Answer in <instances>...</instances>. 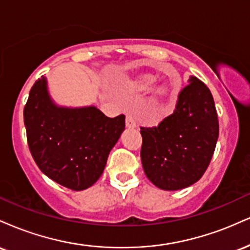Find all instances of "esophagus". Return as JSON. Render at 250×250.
I'll return each instance as SVG.
<instances>
[{
	"mask_svg": "<svg viewBox=\"0 0 250 250\" xmlns=\"http://www.w3.org/2000/svg\"><path fill=\"white\" fill-rule=\"evenodd\" d=\"M125 127L129 129L136 127V122H135V120L130 115H127V117H125Z\"/></svg>",
	"mask_w": 250,
	"mask_h": 250,
	"instance_id": "34e87169",
	"label": "esophagus"
}]
</instances>
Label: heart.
Returning <instances> with one entry per match:
<instances>
[{"label":"heart","instance_id":"1","mask_svg":"<svg viewBox=\"0 0 250 250\" xmlns=\"http://www.w3.org/2000/svg\"><path fill=\"white\" fill-rule=\"evenodd\" d=\"M155 79L151 76H146L143 77L141 81L139 82V89L140 90L147 91L154 85ZM169 94L168 87H166L165 84H159L156 87H154L153 90H151V101L154 103H160L162 100L167 99Z\"/></svg>","mask_w":250,"mask_h":250}]
</instances>
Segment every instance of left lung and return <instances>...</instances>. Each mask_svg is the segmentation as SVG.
I'll list each match as a JSON object with an SVG mask.
<instances>
[{"label": "left lung", "mask_w": 250, "mask_h": 250, "mask_svg": "<svg viewBox=\"0 0 250 250\" xmlns=\"http://www.w3.org/2000/svg\"><path fill=\"white\" fill-rule=\"evenodd\" d=\"M188 83L170 116L157 127L141 128L143 170L163 190H179L197 182L207 170L219 139L210 90L195 76Z\"/></svg>", "instance_id": "obj_1"}]
</instances>
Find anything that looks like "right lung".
Instances as JSON below:
<instances>
[{
    "label": "right lung",
    "mask_w": 250,
    "mask_h": 250,
    "mask_svg": "<svg viewBox=\"0 0 250 250\" xmlns=\"http://www.w3.org/2000/svg\"><path fill=\"white\" fill-rule=\"evenodd\" d=\"M23 116L36 165L49 179L76 191L100 179L125 127V115L110 119L95 105L56 104L44 76L30 89Z\"/></svg>",
    "instance_id": "1"
}]
</instances>
